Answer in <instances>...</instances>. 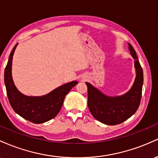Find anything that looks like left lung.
Here are the masks:
<instances>
[{"mask_svg":"<svg viewBox=\"0 0 158 158\" xmlns=\"http://www.w3.org/2000/svg\"><path fill=\"white\" fill-rule=\"evenodd\" d=\"M131 54L135 60L134 66L136 76L132 88L122 96L109 97L86 83L87 86L88 107L94 118L108 125L122 123L130 118L137 110L140 104L143 72L136 53L131 44H128Z\"/></svg>","mask_w":158,"mask_h":158,"instance_id":"8db88e82","label":"left lung"}]
</instances>
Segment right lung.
Listing matches in <instances>:
<instances>
[{"mask_svg":"<svg viewBox=\"0 0 158 158\" xmlns=\"http://www.w3.org/2000/svg\"><path fill=\"white\" fill-rule=\"evenodd\" d=\"M16 44L10 53L4 71V82L9 102L15 113L35 124L43 123L52 119L61 109L65 95L77 84V81L65 84L48 95L31 97L23 95L17 89L12 78V61Z\"/></svg>","mask_w":158,"mask_h":158,"instance_id":"add662e5","label":"right lung"}]
</instances>
